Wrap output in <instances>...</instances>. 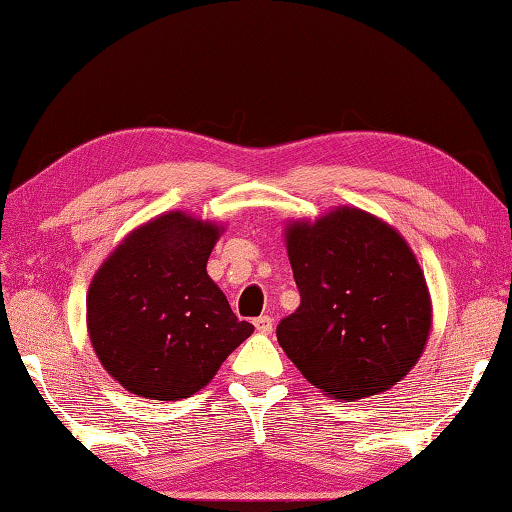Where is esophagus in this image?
I'll return each mask as SVG.
<instances>
[{
    "label": "esophagus",
    "mask_w": 512,
    "mask_h": 512,
    "mask_svg": "<svg viewBox=\"0 0 512 512\" xmlns=\"http://www.w3.org/2000/svg\"><path fill=\"white\" fill-rule=\"evenodd\" d=\"M255 329L262 334H271L273 332V318L271 316H259L255 318Z\"/></svg>",
    "instance_id": "34e87169"
}]
</instances>
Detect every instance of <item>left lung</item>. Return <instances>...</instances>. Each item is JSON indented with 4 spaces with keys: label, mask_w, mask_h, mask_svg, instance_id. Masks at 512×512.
Returning <instances> with one entry per match:
<instances>
[{
    "label": "left lung",
    "mask_w": 512,
    "mask_h": 512,
    "mask_svg": "<svg viewBox=\"0 0 512 512\" xmlns=\"http://www.w3.org/2000/svg\"><path fill=\"white\" fill-rule=\"evenodd\" d=\"M300 307L277 341L309 384L336 400L388 391L427 345L431 302L420 264L384 221L357 207L291 223Z\"/></svg>",
    "instance_id": "1"
}]
</instances>
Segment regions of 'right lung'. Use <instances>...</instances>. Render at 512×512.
Masks as SVG:
<instances>
[{"label": "right lung", "instance_id": "right-lung-1", "mask_svg": "<svg viewBox=\"0 0 512 512\" xmlns=\"http://www.w3.org/2000/svg\"><path fill=\"white\" fill-rule=\"evenodd\" d=\"M214 223L162 214L124 239L94 275L88 332L112 377L149 400H183L253 334L207 275Z\"/></svg>", "mask_w": 512, "mask_h": 512}]
</instances>
